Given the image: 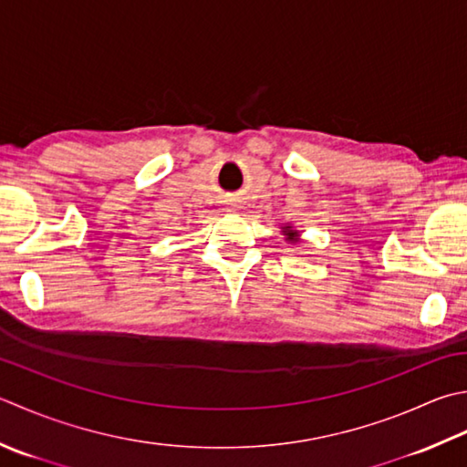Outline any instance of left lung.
Instances as JSON below:
<instances>
[{"label":"left lung","instance_id":"1","mask_svg":"<svg viewBox=\"0 0 467 467\" xmlns=\"http://www.w3.org/2000/svg\"><path fill=\"white\" fill-rule=\"evenodd\" d=\"M287 228H289V226H287ZM285 233H287V231H285ZM296 234H297V233H287V236H289V239H294V236H296Z\"/></svg>","mask_w":467,"mask_h":467}]
</instances>
